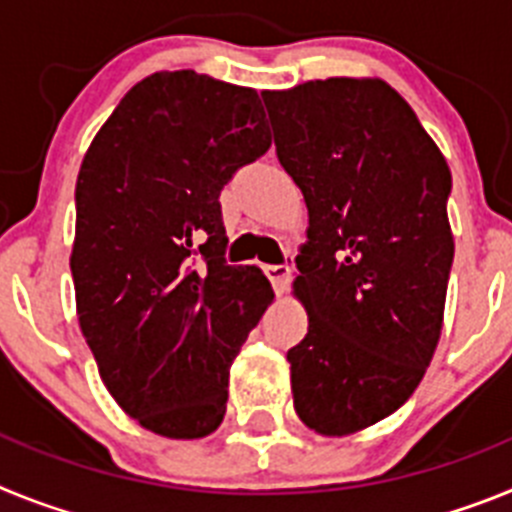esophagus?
Masks as SVG:
<instances>
[{
    "instance_id": "1",
    "label": "esophagus",
    "mask_w": 512,
    "mask_h": 512,
    "mask_svg": "<svg viewBox=\"0 0 512 512\" xmlns=\"http://www.w3.org/2000/svg\"><path fill=\"white\" fill-rule=\"evenodd\" d=\"M264 274L269 277L274 292H277V295H282L289 284V274H292V269H289L287 264H269V266H264Z\"/></svg>"
}]
</instances>
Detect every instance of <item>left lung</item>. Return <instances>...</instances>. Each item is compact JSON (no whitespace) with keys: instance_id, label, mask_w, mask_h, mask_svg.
Here are the masks:
<instances>
[{"instance_id":"8db88e82","label":"left lung","mask_w":512,"mask_h":512,"mask_svg":"<svg viewBox=\"0 0 512 512\" xmlns=\"http://www.w3.org/2000/svg\"><path fill=\"white\" fill-rule=\"evenodd\" d=\"M277 158L307 205L287 351L302 423L351 436L402 408L431 364L454 261L443 153L382 79L333 76L261 94Z\"/></svg>"}]
</instances>
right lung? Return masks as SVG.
I'll return each mask as SVG.
<instances>
[{
    "label": "right lung",
    "mask_w": 512,
    "mask_h": 512,
    "mask_svg": "<svg viewBox=\"0 0 512 512\" xmlns=\"http://www.w3.org/2000/svg\"><path fill=\"white\" fill-rule=\"evenodd\" d=\"M261 97L197 71L138 81L76 179L71 277L79 328L115 402L146 431L205 438L230 364L274 300L259 266H230L220 192L264 156Z\"/></svg>",
    "instance_id": "add662e5"
}]
</instances>
